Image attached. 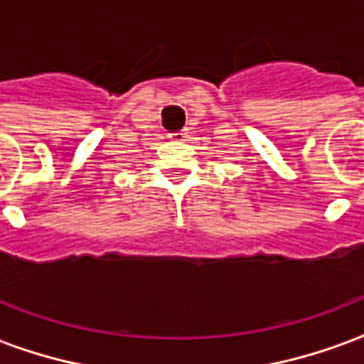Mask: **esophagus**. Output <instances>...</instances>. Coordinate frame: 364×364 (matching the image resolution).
<instances>
[{
  "instance_id": "obj_1",
  "label": "esophagus",
  "mask_w": 364,
  "mask_h": 364,
  "mask_svg": "<svg viewBox=\"0 0 364 364\" xmlns=\"http://www.w3.org/2000/svg\"><path fill=\"white\" fill-rule=\"evenodd\" d=\"M170 139H173V141H185V139H187V132L183 129V132L170 133Z\"/></svg>"
}]
</instances>
